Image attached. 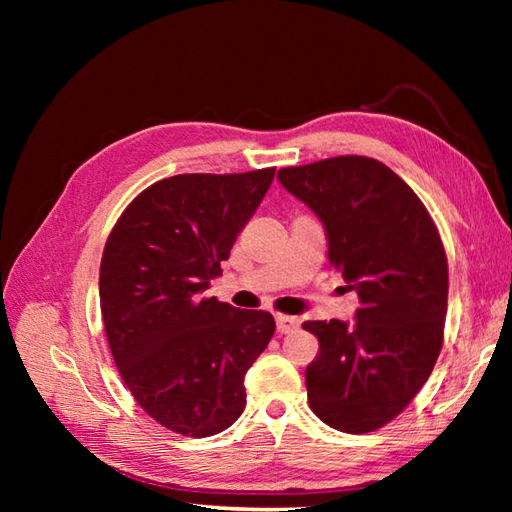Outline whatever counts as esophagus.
Here are the masks:
<instances>
[{
  "instance_id": "1",
  "label": "esophagus",
  "mask_w": 512,
  "mask_h": 512,
  "mask_svg": "<svg viewBox=\"0 0 512 512\" xmlns=\"http://www.w3.org/2000/svg\"><path fill=\"white\" fill-rule=\"evenodd\" d=\"M275 321H277V330L281 334H290L299 328V319L290 317V314H277Z\"/></svg>"
}]
</instances>
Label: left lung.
Returning <instances> with one entry per match:
<instances>
[{
	"label": "left lung",
	"instance_id": "left-lung-1",
	"mask_svg": "<svg viewBox=\"0 0 512 512\" xmlns=\"http://www.w3.org/2000/svg\"><path fill=\"white\" fill-rule=\"evenodd\" d=\"M277 178L323 222L330 264L361 299L352 323H303L319 339L306 367L310 407L332 429H380L427 383L442 350L449 268L438 228L374 158H328Z\"/></svg>",
	"mask_w": 512,
	"mask_h": 512
}]
</instances>
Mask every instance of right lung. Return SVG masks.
Segmentation results:
<instances>
[{"label": "right lung", "mask_w": 512, "mask_h": 512, "mask_svg": "<svg viewBox=\"0 0 512 512\" xmlns=\"http://www.w3.org/2000/svg\"><path fill=\"white\" fill-rule=\"evenodd\" d=\"M273 178H165L107 237L99 297L114 363L138 405L182 436L209 438L242 416L244 376L275 334L270 312L204 297Z\"/></svg>", "instance_id": "right-lung-1"}]
</instances>
